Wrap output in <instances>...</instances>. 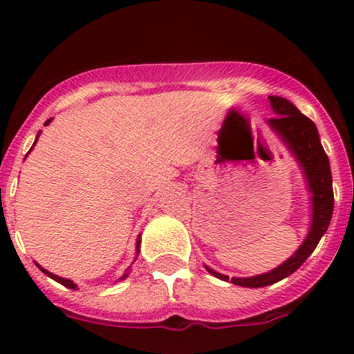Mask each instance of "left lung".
<instances>
[{"label":"left lung","mask_w":354,"mask_h":354,"mask_svg":"<svg viewBox=\"0 0 354 354\" xmlns=\"http://www.w3.org/2000/svg\"><path fill=\"white\" fill-rule=\"evenodd\" d=\"M269 101L276 118L267 120V124L284 142L289 152L295 156L298 166L301 167L306 190L310 194V203H312V219H310L308 234L299 245V248L281 266L269 270V272L257 274L252 277H231L230 279V276H224V274L205 266L207 272H210L217 279L231 281L236 286L243 288L270 286V284L279 283L281 279L298 270L303 266V262L312 255L313 250L317 248L320 238L326 234L332 219V210H334L329 157L320 144L319 130H317L315 123L305 114L299 113L298 108L292 106L288 99L269 95Z\"/></svg>","instance_id":"obj_1"}]
</instances>
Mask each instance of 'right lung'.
Returning a JSON list of instances; mask_svg holds the SVG:
<instances>
[{"mask_svg":"<svg viewBox=\"0 0 354 354\" xmlns=\"http://www.w3.org/2000/svg\"><path fill=\"white\" fill-rule=\"evenodd\" d=\"M49 123H51V120H48V121H46L44 124H49ZM39 135H41V131H39V133H37V138H39ZM37 138H35V142H37ZM35 142H34V145H35ZM34 145H32V147H34ZM30 151H32V149H30ZM30 151H28V152H30ZM138 252H140V236L137 238V250H135V253H137V257H138ZM137 257H135V259H137ZM35 266H37L39 269H41L42 272L46 274V276H49V277H51V279H55L56 283L63 284V286H66V288H70V289H77V284H75L73 281H70V279H65V277H59V276H56V274L49 272V270H46L44 267H41V266H39V263H35ZM128 274H130V267H128V269L124 270V274H123V276L120 277V281L127 279V276H128Z\"/></svg>","mask_w":354,"mask_h":354,"instance_id":"right-lung-1","label":"right lung"}]
</instances>
